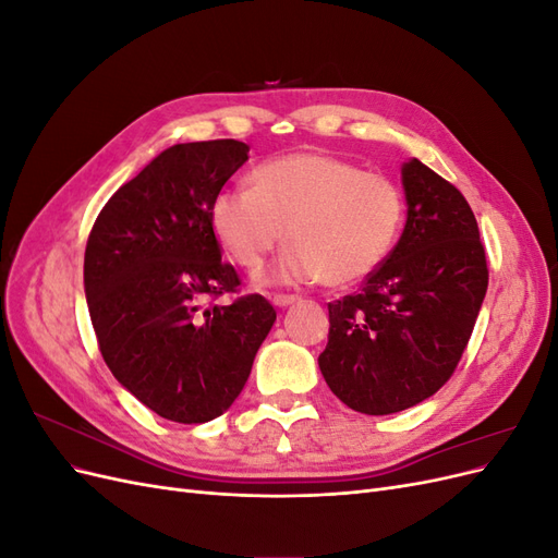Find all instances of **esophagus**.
I'll return each instance as SVG.
<instances>
[{
  "instance_id": "obj_1",
  "label": "esophagus",
  "mask_w": 558,
  "mask_h": 558,
  "mask_svg": "<svg viewBox=\"0 0 558 558\" xmlns=\"http://www.w3.org/2000/svg\"><path fill=\"white\" fill-rule=\"evenodd\" d=\"M295 300H298V295H289V293H275V295H272V305H277V307H289V305H293Z\"/></svg>"
}]
</instances>
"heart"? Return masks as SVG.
<instances>
[{"instance_id": "heart-1", "label": "heart", "mask_w": 558, "mask_h": 558, "mask_svg": "<svg viewBox=\"0 0 558 558\" xmlns=\"http://www.w3.org/2000/svg\"><path fill=\"white\" fill-rule=\"evenodd\" d=\"M404 223L400 185L379 172L318 150L258 165L251 191L223 189L209 205L214 238L242 269L256 272L286 238L283 281L320 279L347 289L375 275Z\"/></svg>"}]
</instances>
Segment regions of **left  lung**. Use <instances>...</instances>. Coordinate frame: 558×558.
Listing matches in <instances>:
<instances>
[{"mask_svg":"<svg viewBox=\"0 0 558 558\" xmlns=\"http://www.w3.org/2000/svg\"><path fill=\"white\" fill-rule=\"evenodd\" d=\"M408 223L363 289L328 302L318 367L363 414L414 408L449 381L488 286L486 251L468 199L430 167L402 165Z\"/></svg>","mask_w":558,"mask_h":558,"instance_id":"1","label":"left lung"}]
</instances>
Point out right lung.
<instances>
[{
	"instance_id": "1",
	"label": "right lung",
	"mask_w": 558,
	"mask_h": 558,
	"mask_svg": "<svg viewBox=\"0 0 558 558\" xmlns=\"http://www.w3.org/2000/svg\"><path fill=\"white\" fill-rule=\"evenodd\" d=\"M248 160L238 140L177 144L123 183L88 234L83 283L99 351L113 377L177 424L221 416L242 393L277 320L221 260L209 205ZM223 292L230 306L198 305Z\"/></svg>"
}]
</instances>
